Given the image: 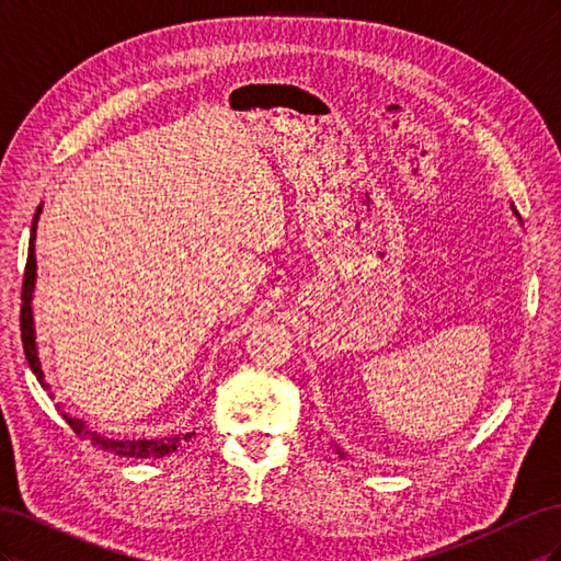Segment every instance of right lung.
Listing matches in <instances>:
<instances>
[{
	"label": "right lung",
	"instance_id": "1",
	"mask_svg": "<svg viewBox=\"0 0 561 561\" xmlns=\"http://www.w3.org/2000/svg\"><path fill=\"white\" fill-rule=\"evenodd\" d=\"M39 213L42 206L35 213V219H32V231H30V248H27V264H25V276H23V293H21V339H23V348H25V358L30 369L35 371V377L39 383L48 390V383L44 379V369L37 355V342H35V320H32V293H35V276H37V260H35V236H37V222H39ZM62 419L70 423V428L79 435L87 437L95 447H103L105 451H114L118 456H128V458H161L173 454L182 443L192 439L196 433H186V435H173V437H163V439H105L95 435L83 426V421L67 416L62 412Z\"/></svg>",
	"mask_w": 561,
	"mask_h": 561
}]
</instances>
